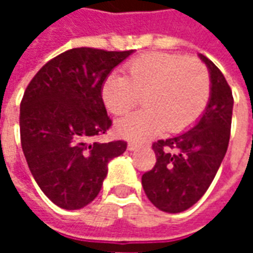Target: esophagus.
<instances>
[{"mask_svg":"<svg viewBox=\"0 0 253 253\" xmlns=\"http://www.w3.org/2000/svg\"><path fill=\"white\" fill-rule=\"evenodd\" d=\"M127 149H128V150H131V152H134V150H138V149H141V143L128 142V145H127Z\"/></svg>","mask_w":253,"mask_h":253,"instance_id":"obj_1","label":"esophagus"}]
</instances>
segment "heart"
<instances>
[{"instance_id":"obj_1","label":"heart","mask_w":253,"mask_h":253,"mask_svg":"<svg viewBox=\"0 0 253 253\" xmlns=\"http://www.w3.org/2000/svg\"><path fill=\"white\" fill-rule=\"evenodd\" d=\"M210 92V74L199 59L152 52L127 63L125 76L105 78L101 99L110 112L125 115L143 97L146 108L116 122L121 137L143 141L167 128L180 132L192 126L206 110Z\"/></svg>"}]
</instances>
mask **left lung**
Returning <instances> with one entry per match:
<instances>
[{
    "label": "left lung",
    "instance_id": "1",
    "mask_svg": "<svg viewBox=\"0 0 253 253\" xmlns=\"http://www.w3.org/2000/svg\"><path fill=\"white\" fill-rule=\"evenodd\" d=\"M210 74L211 92L206 110L188 131L153 143L156 165L142 175L149 201L165 212L194 206L207 188L226 154L230 138L233 96L221 70L199 54Z\"/></svg>",
    "mask_w": 253,
    "mask_h": 253
}]
</instances>
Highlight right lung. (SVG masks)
I'll return each mask as SVG.
<instances>
[{
  "mask_svg": "<svg viewBox=\"0 0 253 253\" xmlns=\"http://www.w3.org/2000/svg\"><path fill=\"white\" fill-rule=\"evenodd\" d=\"M134 50L72 48L42 67L20 104V137L27 164L44 195L65 210L99 195L108 163L127 142H94L112 122L101 99L111 72Z\"/></svg>",
  "mask_w": 253,
  "mask_h": 253,
  "instance_id": "obj_1",
  "label": "right lung"
}]
</instances>
